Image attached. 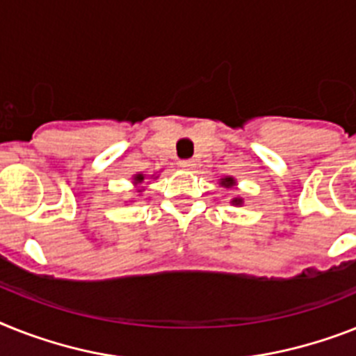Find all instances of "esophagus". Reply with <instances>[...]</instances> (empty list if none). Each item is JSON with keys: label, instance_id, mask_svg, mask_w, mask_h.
<instances>
[{"label": "esophagus", "instance_id": "1", "mask_svg": "<svg viewBox=\"0 0 356 356\" xmlns=\"http://www.w3.org/2000/svg\"><path fill=\"white\" fill-rule=\"evenodd\" d=\"M180 167H181V169H185V171H189V169H193V167H195V161H193V160H181Z\"/></svg>", "mask_w": 356, "mask_h": 356}]
</instances>
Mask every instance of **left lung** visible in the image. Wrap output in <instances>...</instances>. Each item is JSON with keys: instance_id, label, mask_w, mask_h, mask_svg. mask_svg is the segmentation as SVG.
Returning <instances> with one entry per match:
<instances>
[{"instance_id": "8db88e82", "label": "left lung", "mask_w": 356, "mask_h": 356, "mask_svg": "<svg viewBox=\"0 0 356 356\" xmlns=\"http://www.w3.org/2000/svg\"><path fill=\"white\" fill-rule=\"evenodd\" d=\"M233 184H234L233 178H225V180L222 181V185H225V187H233ZM240 202H242V200H233V204H240Z\"/></svg>"}]
</instances>
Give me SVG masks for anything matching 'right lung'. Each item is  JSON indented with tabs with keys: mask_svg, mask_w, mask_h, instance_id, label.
Returning <instances> with one entry per match:
<instances>
[{
	"mask_svg": "<svg viewBox=\"0 0 356 356\" xmlns=\"http://www.w3.org/2000/svg\"><path fill=\"white\" fill-rule=\"evenodd\" d=\"M134 180H136V184H138V181H142V180H143V176H142V175H138L136 178H134Z\"/></svg>",
	"mask_w": 356,
	"mask_h": 356,
	"instance_id": "right-lung-1",
	"label": "right lung"
}]
</instances>
